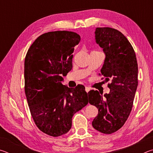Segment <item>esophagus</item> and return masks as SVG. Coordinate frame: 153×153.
Here are the masks:
<instances>
[{"label": "esophagus", "instance_id": "34e87169", "mask_svg": "<svg viewBox=\"0 0 153 153\" xmlns=\"http://www.w3.org/2000/svg\"><path fill=\"white\" fill-rule=\"evenodd\" d=\"M85 90H86V92L88 93V92L89 91H90V88L89 87H86V88H85Z\"/></svg>", "mask_w": 153, "mask_h": 153}]
</instances>
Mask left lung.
Returning <instances> with one entry per match:
<instances>
[{
  "instance_id": "left-lung-1",
  "label": "left lung",
  "mask_w": 153,
  "mask_h": 153,
  "mask_svg": "<svg viewBox=\"0 0 153 153\" xmlns=\"http://www.w3.org/2000/svg\"><path fill=\"white\" fill-rule=\"evenodd\" d=\"M95 39L106 56L100 75L111 83L108 84V94L102 97L97 90H90L88 100L98 109L93 128L111 134L124 125L132 108L138 86V63L132 46L117 30L97 27Z\"/></svg>"
}]
</instances>
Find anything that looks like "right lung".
Wrapping results in <instances>:
<instances>
[{
	"label": "right lung",
	"mask_w": 153,
	"mask_h": 153,
	"mask_svg": "<svg viewBox=\"0 0 153 153\" xmlns=\"http://www.w3.org/2000/svg\"><path fill=\"white\" fill-rule=\"evenodd\" d=\"M80 36L69 31L43 33L28 49L24 62L25 93L33 121L40 131L53 137L66 134L75 113L87 105L83 85L64 86L62 76L72 68L74 47Z\"/></svg>",
	"instance_id": "1"
}]
</instances>
